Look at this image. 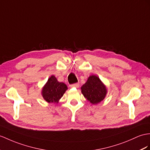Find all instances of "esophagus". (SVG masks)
I'll return each mask as SVG.
<instances>
[{
  "instance_id": "1",
  "label": "esophagus",
  "mask_w": 150,
  "mask_h": 150,
  "mask_svg": "<svg viewBox=\"0 0 150 150\" xmlns=\"http://www.w3.org/2000/svg\"><path fill=\"white\" fill-rule=\"evenodd\" d=\"M71 87H74V88H78L79 86V83H76L74 84H72V85H70Z\"/></svg>"
}]
</instances>
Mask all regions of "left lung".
Segmentation results:
<instances>
[{
    "label": "left lung",
    "instance_id": "8db88e82",
    "mask_svg": "<svg viewBox=\"0 0 150 150\" xmlns=\"http://www.w3.org/2000/svg\"><path fill=\"white\" fill-rule=\"evenodd\" d=\"M81 89L84 97L92 104L103 100L107 93L106 88L100 79L95 75L90 76Z\"/></svg>",
    "mask_w": 150,
    "mask_h": 150
}]
</instances>
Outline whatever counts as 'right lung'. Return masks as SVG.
Wrapping results in <instances>:
<instances>
[{
  "instance_id": "obj_1",
  "label": "right lung",
  "mask_w": 150,
  "mask_h": 150,
  "mask_svg": "<svg viewBox=\"0 0 150 150\" xmlns=\"http://www.w3.org/2000/svg\"><path fill=\"white\" fill-rule=\"evenodd\" d=\"M67 89V86L64 83L57 81L54 76H52L43 87L42 95L47 103H58Z\"/></svg>"
}]
</instances>
